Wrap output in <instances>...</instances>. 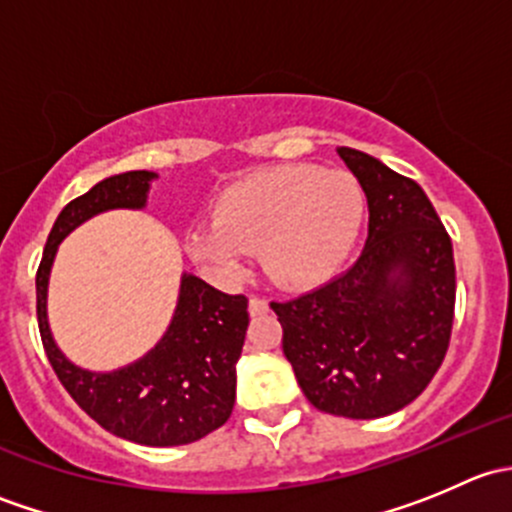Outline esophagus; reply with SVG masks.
Returning <instances> with one entry per match:
<instances>
[{"label": "esophagus", "mask_w": 512, "mask_h": 512, "mask_svg": "<svg viewBox=\"0 0 512 512\" xmlns=\"http://www.w3.org/2000/svg\"><path fill=\"white\" fill-rule=\"evenodd\" d=\"M267 312V299L262 297H250V314L252 317H257V314H265Z\"/></svg>", "instance_id": "34e87169"}]
</instances>
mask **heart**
Wrapping results in <instances>:
<instances>
[{"mask_svg":"<svg viewBox=\"0 0 512 512\" xmlns=\"http://www.w3.org/2000/svg\"><path fill=\"white\" fill-rule=\"evenodd\" d=\"M364 218V190L347 170L285 165L227 188L215 223L190 230L188 247L225 277L242 272L250 250L262 246V267L277 285L327 280L352 252Z\"/></svg>","mask_w":512,"mask_h":512,"instance_id":"1","label":"heart"}]
</instances>
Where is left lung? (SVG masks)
Instances as JSON below:
<instances>
[{
    "label": "left lung",
    "mask_w": 512,
    "mask_h": 512,
    "mask_svg": "<svg viewBox=\"0 0 512 512\" xmlns=\"http://www.w3.org/2000/svg\"><path fill=\"white\" fill-rule=\"evenodd\" d=\"M366 193L359 260L287 302H270L282 349L314 409L381 418L416 399L448 352L456 307L453 245L416 180L339 148Z\"/></svg>",
    "instance_id": "obj_1"
}]
</instances>
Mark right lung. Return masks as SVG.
<instances>
[{"instance_id":"right-lung-1","label":"right lung","mask_w":512,"mask_h":512,"mask_svg":"<svg viewBox=\"0 0 512 512\" xmlns=\"http://www.w3.org/2000/svg\"><path fill=\"white\" fill-rule=\"evenodd\" d=\"M156 173L131 170L96 183L56 218L36 270V319L44 352L71 399L98 426L141 446H185L213 433L235 406V364L245 344L247 297L225 294L195 275H183L173 322L158 347L111 374L71 364L46 322V285L59 242L96 213L143 208Z\"/></svg>"}]
</instances>
